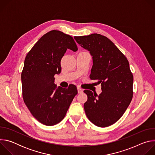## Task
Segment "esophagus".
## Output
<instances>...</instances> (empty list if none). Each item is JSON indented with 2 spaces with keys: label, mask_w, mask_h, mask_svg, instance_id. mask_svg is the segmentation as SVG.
I'll return each mask as SVG.
<instances>
[{
  "label": "esophagus",
  "mask_w": 155,
  "mask_h": 155,
  "mask_svg": "<svg viewBox=\"0 0 155 155\" xmlns=\"http://www.w3.org/2000/svg\"><path fill=\"white\" fill-rule=\"evenodd\" d=\"M77 90H78V93L79 94L82 93L83 92V90L81 89V88H80V87H77Z\"/></svg>",
  "instance_id": "1"
}]
</instances>
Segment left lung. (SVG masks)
Listing matches in <instances>:
<instances>
[{
    "mask_svg": "<svg viewBox=\"0 0 155 155\" xmlns=\"http://www.w3.org/2000/svg\"><path fill=\"white\" fill-rule=\"evenodd\" d=\"M93 56L90 78L101 84L97 96L86 90L85 114L94 124L105 127L116 123L124 114L133 97V75L126 57L107 37L99 34L74 37Z\"/></svg>",
    "mask_w": 155,
    "mask_h": 155,
    "instance_id": "8db88e82",
    "label": "left lung"
}]
</instances>
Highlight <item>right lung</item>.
<instances>
[{
	"mask_svg": "<svg viewBox=\"0 0 155 155\" xmlns=\"http://www.w3.org/2000/svg\"><path fill=\"white\" fill-rule=\"evenodd\" d=\"M67 49L78 50L73 37L51 31L36 42L25 60L21 72L23 98L33 117L46 126L64 119L78 93L74 84L66 89L54 84V75L61 73V61Z\"/></svg>",
	"mask_w": 155,
	"mask_h": 155,
	"instance_id": "obj_1",
	"label": "right lung"
}]
</instances>
